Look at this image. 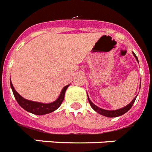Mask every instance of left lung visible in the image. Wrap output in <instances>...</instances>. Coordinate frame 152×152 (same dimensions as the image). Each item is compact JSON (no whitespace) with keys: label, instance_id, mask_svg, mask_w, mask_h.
I'll return each mask as SVG.
<instances>
[{"label":"left lung","instance_id":"left-lung-1","mask_svg":"<svg viewBox=\"0 0 152 152\" xmlns=\"http://www.w3.org/2000/svg\"><path fill=\"white\" fill-rule=\"evenodd\" d=\"M133 55L134 56V57L136 58V59H137V62H138V59H137V56H136V55L134 54V52H133ZM87 97H88V100H89V103H90V106H91L92 108H93V109H94L95 111H96L97 113H99L100 114H101V115L106 116V117H119V116H121V115H123V114H124L125 113H127V112L130 109H131V107L133 106L134 103V101H135V100H136V97H137V96H135L134 99V100L131 101V103H130L128 105H127L126 107H123V108H121V109H119V110H104V109H102V108L98 107L97 106H96L95 104H94L93 103H92L91 100H90V98H89V96H88V95H87Z\"/></svg>","mask_w":152,"mask_h":152}]
</instances>
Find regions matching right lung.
Wrapping results in <instances>:
<instances>
[{"label": "right lung", "instance_id": "1", "mask_svg": "<svg viewBox=\"0 0 152 152\" xmlns=\"http://www.w3.org/2000/svg\"><path fill=\"white\" fill-rule=\"evenodd\" d=\"M68 86L69 85H67V86H66L62 89L60 96H58V98L56 101H54L53 103H51V104H42V103L31 101V100H26L25 98H23L15 90V88H14L13 85H12L11 82V87L12 89L14 96H15V99L17 100L18 104L21 106L23 109H25L28 112H30V113L36 114V115L46 114V113H51V112L54 111L56 109H58L60 107L61 104H62L63 100H64L65 93H66V90L68 88Z\"/></svg>", "mask_w": 152, "mask_h": 152}]
</instances>
